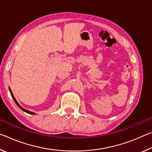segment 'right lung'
Here are the masks:
<instances>
[{
	"instance_id": "right-lung-1",
	"label": "right lung",
	"mask_w": 152,
	"mask_h": 152,
	"mask_svg": "<svg viewBox=\"0 0 152 152\" xmlns=\"http://www.w3.org/2000/svg\"><path fill=\"white\" fill-rule=\"evenodd\" d=\"M9 91H10V92H11V96H12V99H13L14 101L15 102V103H16V104H17V106L19 107L20 109L23 110V111H25V112H26V113H29V114H31V115H35V113H33V112H31V111H29V110H26V109H23V108L21 106H20V105L19 103H18V102L17 101V100L15 99V96H14V95H13V94H12V91H11V88H9Z\"/></svg>"
}]
</instances>
